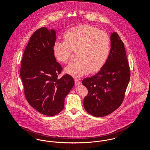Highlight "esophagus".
<instances>
[{
  "label": "esophagus",
  "mask_w": 150,
  "mask_h": 150,
  "mask_svg": "<svg viewBox=\"0 0 150 150\" xmlns=\"http://www.w3.org/2000/svg\"><path fill=\"white\" fill-rule=\"evenodd\" d=\"M75 84L76 86H78L79 84H80V81L78 79H75Z\"/></svg>",
  "instance_id": "esophagus-1"
}]
</instances>
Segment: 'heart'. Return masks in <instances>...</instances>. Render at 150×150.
<instances>
[{
    "label": "heart",
    "mask_w": 150,
    "mask_h": 150,
    "mask_svg": "<svg viewBox=\"0 0 150 150\" xmlns=\"http://www.w3.org/2000/svg\"><path fill=\"white\" fill-rule=\"evenodd\" d=\"M64 41L57 40L53 45V53L57 61L67 63L72 52H76L77 61L64 68V71L75 78L100 69L106 62L110 50L109 36L104 31L90 25H81L69 29Z\"/></svg>",
    "instance_id": "1"
}]
</instances>
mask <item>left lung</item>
I'll return each mask as SVG.
<instances>
[{
  "mask_svg": "<svg viewBox=\"0 0 150 150\" xmlns=\"http://www.w3.org/2000/svg\"><path fill=\"white\" fill-rule=\"evenodd\" d=\"M110 40V52L105 64L95 75L82 81L88 91L84 107L96 117L107 116L120 107L130 80L124 44L116 32L111 33Z\"/></svg>",
  "mask_w": 150,
  "mask_h": 150,
  "instance_id": "8db88e82",
  "label": "left lung"
}]
</instances>
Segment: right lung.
Instances as JSON below:
<instances>
[{
	"mask_svg": "<svg viewBox=\"0 0 150 150\" xmlns=\"http://www.w3.org/2000/svg\"><path fill=\"white\" fill-rule=\"evenodd\" d=\"M56 31L43 27L31 36L22 59L20 76L29 104L42 114L52 116L64 108V98L74 86L68 74L59 78L62 67L53 53Z\"/></svg>",
	"mask_w": 150,
	"mask_h": 150,
	"instance_id": "obj_1",
	"label": "right lung"
}]
</instances>
